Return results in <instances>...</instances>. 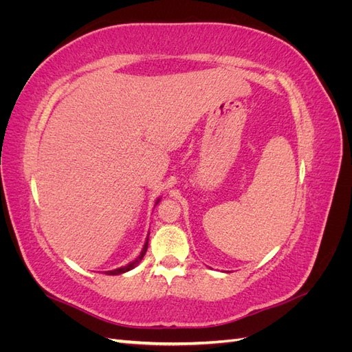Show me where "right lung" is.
<instances>
[{
    "label": "right lung",
    "mask_w": 352,
    "mask_h": 352,
    "mask_svg": "<svg viewBox=\"0 0 352 352\" xmlns=\"http://www.w3.org/2000/svg\"><path fill=\"white\" fill-rule=\"evenodd\" d=\"M158 202H160V199H157L155 204H158ZM146 248H148V239H146V242H145V245H144V248H142V251H141V254H140V257L135 258L132 263H129L127 265H123V267H120V269H116V270L105 272V274H122V273H126V272H129V270L135 269L136 265L140 264V263H141V260L144 258V255H145V252H146Z\"/></svg>",
    "instance_id": "obj_1"
}]
</instances>
